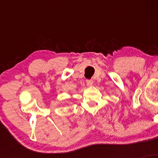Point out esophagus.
<instances>
[{
  "instance_id": "1",
  "label": "esophagus",
  "mask_w": 158,
  "mask_h": 158,
  "mask_svg": "<svg viewBox=\"0 0 158 158\" xmlns=\"http://www.w3.org/2000/svg\"><path fill=\"white\" fill-rule=\"evenodd\" d=\"M94 81L93 80H91V79H88V80L86 81V84L88 86H91L92 85H93Z\"/></svg>"
}]
</instances>
